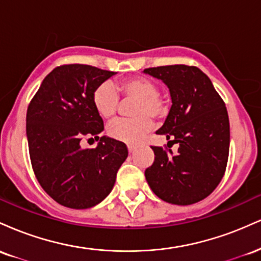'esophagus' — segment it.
Segmentation results:
<instances>
[{"label": "esophagus", "instance_id": "esophagus-1", "mask_svg": "<svg viewBox=\"0 0 261 261\" xmlns=\"http://www.w3.org/2000/svg\"><path fill=\"white\" fill-rule=\"evenodd\" d=\"M127 149H128V152H130V153H134L136 147H135L134 145H127Z\"/></svg>", "mask_w": 261, "mask_h": 261}]
</instances>
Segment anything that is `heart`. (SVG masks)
I'll return each instance as SVG.
<instances>
[{"mask_svg":"<svg viewBox=\"0 0 261 261\" xmlns=\"http://www.w3.org/2000/svg\"><path fill=\"white\" fill-rule=\"evenodd\" d=\"M122 100H134L130 114L134 118L120 119L112 122L107 128L114 140L126 143H136L151 130L152 118L161 119L168 110V99L158 92L153 80L146 76H128L119 81L114 87L103 82L95 87L92 100L94 109L103 119H113Z\"/></svg>","mask_w":261,"mask_h":261,"instance_id":"1","label":"heart"}]
</instances>
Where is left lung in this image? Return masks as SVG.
<instances>
[{
    "label": "left lung",
    "instance_id": "1",
    "mask_svg": "<svg viewBox=\"0 0 261 261\" xmlns=\"http://www.w3.org/2000/svg\"><path fill=\"white\" fill-rule=\"evenodd\" d=\"M168 86L172 108L155 134L179 145L151 146L154 161L145 170L152 191L163 201L191 205L207 197L226 172L229 153L228 113L210 79L195 66L169 65L145 68Z\"/></svg>",
    "mask_w": 261,
    "mask_h": 261
}]
</instances>
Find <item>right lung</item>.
Masks as SVG:
<instances>
[{
    "mask_svg": "<svg viewBox=\"0 0 261 261\" xmlns=\"http://www.w3.org/2000/svg\"><path fill=\"white\" fill-rule=\"evenodd\" d=\"M113 74L91 65L58 66L28 106L33 170L45 193L66 207L89 208L106 199L127 157L126 145L109 137H100L95 148L81 147V140L99 139L104 130L92 95Z\"/></svg>",
    "mask_w": 261,
    "mask_h": 261,
    "instance_id": "obj_1",
    "label": "right lung"
}]
</instances>
